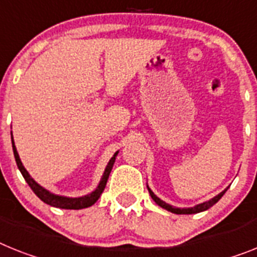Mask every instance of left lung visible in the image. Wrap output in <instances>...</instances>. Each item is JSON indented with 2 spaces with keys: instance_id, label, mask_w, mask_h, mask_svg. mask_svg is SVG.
Listing matches in <instances>:
<instances>
[{
  "instance_id": "8db88e82",
  "label": "left lung",
  "mask_w": 257,
  "mask_h": 257,
  "mask_svg": "<svg viewBox=\"0 0 257 257\" xmlns=\"http://www.w3.org/2000/svg\"><path fill=\"white\" fill-rule=\"evenodd\" d=\"M148 189H149V193H150V196H152V198L155 201V204H158L161 208L166 209V210H169V212H171V213H175V214H195V213H200V212H204V210H208L210 206L214 205L215 202H218L219 198L225 195V192L227 191V188H226L225 191H222L219 195H217L215 197H213L212 200H209V201H206V202H202V204H198V205L193 206V208H175V206H172V205H170V204H166L165 201H162L161 198L157 197V196L154 195V192L149 188V187H148Z\"/></svg>"
}]
</instances>
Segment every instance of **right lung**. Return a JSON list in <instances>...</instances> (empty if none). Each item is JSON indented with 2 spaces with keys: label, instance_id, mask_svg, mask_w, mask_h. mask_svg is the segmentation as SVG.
<instances>
[{
  "label": "right lung",
  "instance_id": "obj_1",
  "mask_svg": "<svg viewBox=\"0 0 257 257\" xmlns=\"http://www.w3.org/2000/svg\"><path fill=\"white\" fill-rule=\"evenodd\" d=\"M13 139V136H12ZM13 142V152H14V157H15V162H17V166H18L19 171L22 172L23 178L27 182V184L31 187V189L34 191L36 196H38L42 201H44L45 204H48L51 206H55V208H61V209H83V208H88V206L94 205L96 201H98V198L100 197L102 195V192L104 191L105 184H107V180H108V176L111 174V170L113 167V163H115L116 155H117L118 152L115 153V155L109 159L108 165L105 167L104 174L102 176V180L99 183V185L96 187V189L91 193H88L86 196H82V197H65V196H59V195H53L49 191H47L45 188H43L42 185H39L38 183L34 180V179L30 176V174L27 172V170L23 167L22 162H21V158H19L18 152H17V149H15L14 141Z\"/></svg>",
  "mask_w": 257,
  "mask_h": 257
}]
</instances>
